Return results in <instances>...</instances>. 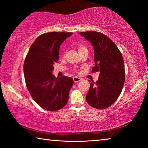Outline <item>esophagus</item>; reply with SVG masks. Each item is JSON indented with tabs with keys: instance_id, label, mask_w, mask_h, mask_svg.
<instances>
[{
	"instance_id": "esophagus-1",
	"label": "esophagus",
	"mask_w": 148,
	"mask_h": 148,
	"mask_svg": "<svg viewBox=\"0 0 148 148\" xmlns=\"http://www.w3.org/2000/svg\"><path fill=\"white\" fill-rule=\"evenodd\" d=\"M73 80H74V83H77V82H79L80 80H81V79H80L79 77H78L74 76V77H73Z\"/></svg>"
}]
</instances>
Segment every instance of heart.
<instances>
[{
    "label": "heart",
    "instance_id": "b5f03b06",
    "mask_svg": "<svg viewBox=\"0 0 148 148\" xmlns=\"http://www.w3.org/2000/svg\"><path fill=\"white\" fill-rule=\"evenodd\" d=\"M84 49H86V48L84 46H79V47H78V51H82V50H84Z\"/></svg>",
    "mask_w": 148,
    "mask_h": 148
}]
</instances>
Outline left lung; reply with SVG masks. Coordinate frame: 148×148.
Wrapping results in <instances>:
<instances>
[{
	"instance_id": "obj_1",
	"label": "left lung",
	"mask_w": 148,
	"mask_h": 148,
	"mask_svg": "<svg viewBox=\"0 0 148 148\" xmlns=\"http://www.w3.org/2000/svg\"><path fill=\"white\" fill-rule=\"evenodd\" d=\"M79 34L91 43L95 63L92 72H99L98 80L90 83L86 101L95 108H107L118 98L124 85L125 74L122 55L116 45L101 32L86 31Z\"/></svg>"
}]
</instances>
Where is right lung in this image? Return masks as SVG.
I'll use <instances>...</instances> for the list:
<instances>
[{"label":"right lung","instance_id":"1","mask_svg":"<svg viewBox=\"0 0 148 148\" xmlns=\"http://www.w3.org/2000/svg\"><path fill=\"white\" fill-rule=\"evenodd\" d=\"M72 32H51L38 36L31 45L23 65L27 87L34 101L47 111L63 108L73 86L70 77H56L53 64L59 60L60 46Z\"/></svg>","mask_w":148,"mask_h":148}]
</instances>
